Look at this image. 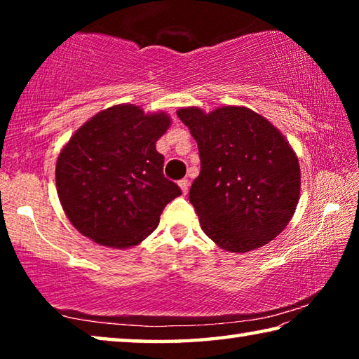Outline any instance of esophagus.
Instances as JSON below:
<instances>
[{
	"instance_id": "obj_1",
	"label": "esophagus",
	"mask_w": 359,
	"mask_h": 359,
	"mask_svg": "<svg viewBox=\"0 0 359 359\" xmlns=\"http://www.w3.org/2000/svg\"><path fill=\"white\" fill-rule=\"evenodd\" d=\"M188 185H190V182H188L187 179L179 180V187H180V190H182V193H184V194L188 193Z\"/></svg>"
}]
</instances>
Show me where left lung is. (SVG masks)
Here are the masks:
<instances>
[{"instance_id": "8db88e82", "label": "left lung", "mask_w": 359, "mask_h": 359, "mask_svg": "<svg viewBox=\"0 0 359 359\" xmlns=\"http://www.w3.org/2000/svg\"><path fill=\"white\" fill-rule=\"evenodd\" d=\"M179 118L198 142L201 172L190 203L201 228L226 252L266 245L287 228L301 191L293 147L269 120L242 106L205 114L184 107Z\"/></svg>"}]
</instances>
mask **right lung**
<instances>
[{
	"mask_svg": "<svg viewBox=\"0 0 359 359\" xmlns=\"http://www.w3.org/2000/svg\"><path fill=\"white\" fill-rule=\"evenodd\" d=\"M171 126L166 112L117 104L93 115L62 149L57 193L79 233L111 248H130L154 233L165 205L182 194L163 175L156 141Z\"/></svg>",
	"mask_w": 359,
	"mask_h": 359,
	"instance_id": "obj_1",
	"label": "right lung"
}]
</instances>
